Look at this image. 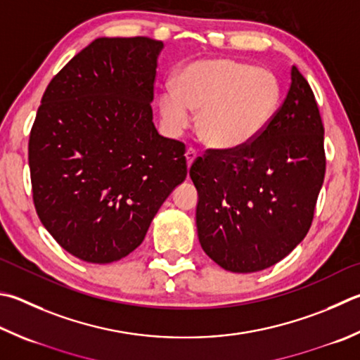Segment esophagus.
Here are the masks:
<instances>
[{
  "mask_svg": "<svg viewBox=\"0 0 360 360\" xmlns=\"http://www.w3.org/2000/svg\"><path fill=\"white\" fill-rule=\"evenodd\" d=\"M197 155H198V153L195 151L193 148H188L187 151H186V160H187V167H191L192 163H193V160L197 159Z\"/></svg>",
  "mask_w": 360,
  "mask_h": 360,
  "instance_id": "34e87169",
  "label": "esophagus"
}]
</instances>
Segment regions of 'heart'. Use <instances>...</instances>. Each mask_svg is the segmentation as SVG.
<instances>
[{
    "label": "heart",
    "mask_w": 360,
    "mask_h": 360,
    "mask_svg": "<svg viewBox=\"0 0 360 360\" xmlns=\"http://www.w3.org/2000/svg\"><path fill=\"white\" fill-rule=\"evenodd\" d=\"M282 99V83L272 70L230 58H209L178 72L173 89L159 96V113L168 135L187 129V109L198 113L195 127L201 141L219 151H236L271 126Z\"/></svg>",
    "instance_id": "heart-1"
}]
</instances>
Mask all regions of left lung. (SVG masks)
Returning a JSON list of instances; mask_svg holds the SVG:
<instances>
[{"label": "left lung", "mask_w": 360, "mask_h": 360, "mask_svg": "<svg viewBox=\"0 0 360 360\" xmlns=\"http://www.w3.org/2000/svg\"><path fill=\"white\" fill-rule=\"evenodd\" d=\"M326 173L324 127L296 66L276 120L236 151L207 149L191 167L202 250L231 272H258L309 233Z\"/></svg>", "instance_id": "1"}]
</instances>
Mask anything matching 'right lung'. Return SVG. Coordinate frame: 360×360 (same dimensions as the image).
Returning a JSON list of instances; mask_svg holds the SVG:
<instances>
[{"mask_svg": "<svg viewBox=\"0 0 360 360\" xmlns=\"http://www.w3.org/2000/svg\"><path fill=\"white\" fill-rule=\"evenodd\" d=\"M162 41L99 37L51 78L28 143L32 201L64 250L127 257L187 176L186 145L159 135L151 102Z\"/></svg>", "mask_w": 360, "mask_h": 360, "instance_id": "obj_1", "label": "right lung"}]
</instances>
